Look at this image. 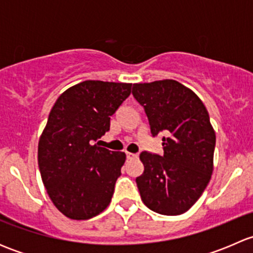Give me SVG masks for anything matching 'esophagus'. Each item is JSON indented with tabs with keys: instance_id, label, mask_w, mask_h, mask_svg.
Returning a JSON list of instances; mask_svg holds the SVG:
<instances>
[{
	"instance_id": "1",
	"label": "esophagus",
	"mask_w": 253,
	"mask_h": 253,
	"mask_svg": "<svg viewBox=\"0 0 253 253\" xmlns=\"http://www.w3.org/2000/svg\"><path fill=\"white\" fill-rule=\"evenodd\" d=\"M126 157H127V160H132V159H136L137 158V154H133V153H126Z\"/></svg>"
}]
</instances>
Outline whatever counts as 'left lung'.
<instances>
[{
  "mask_svg": "<svg viewBox=\"0 0 253 253\" xmlns=\"http://www.w3.org/2000/svg\"><path fill=\"white\" fill-rule=\"evenodd\" d=\"M153 137H163L164 154L142 152L144 171L136 178L141 198L153 211L178 215L206 190L211 172L215 132L200 98L174 79L133 84Z\"/></svg>",
  "mask_w": 253,
  "mask_h": 253,
  "instance_id": "left-lung-1",
  "label": "left lung"
}]
</instances>
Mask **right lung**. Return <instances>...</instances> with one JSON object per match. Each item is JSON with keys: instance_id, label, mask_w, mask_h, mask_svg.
Returning <instances> with one entry per match:
<instances>
[{"instance_id": "1", "label": "right lung", "mask_w": 253, "mask_h": 253, "mask_svg": "<svg viewBox=\"0 0 253 253\" xmlns=\"http://www.w3.org/2000/svg\"><path fill=\"white\" fill-rule=\"evenodd\" d=\"M131 86L84 81L63 91L51 109L38 163L48 197L67 218L90 219L110 205L126 154L93 143L110 129V116Z\"/></svg>"}]
</instances>
